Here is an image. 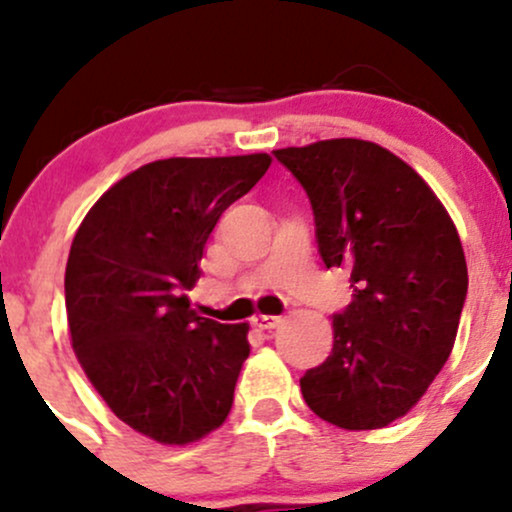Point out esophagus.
Wrapping results in <instances>:
<instances>
[{
	"mask_svg": "<svg viewBox=\"0 0 512 512\" xmlns=\"http://www.w3.org/2000/svg\"><path fill=\"white\" fill-rule=\"evenodd\" d=\"M280 322H283V317H278V315H256L254 317V324L261 329H276Z\"/></svg>",
	"mask_w": 512,
	"mask_h": 512,
	"instance_id": "esophagus-1",
	"label": "esophagus"
}]
</instances>
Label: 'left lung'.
Listing matches in <instances>:
<instances>
[{"label":"left lung","mask_w":512,"mask_h":512,"mask_svg":"<svg viewBox=\"0 0 512 512\" xmlns=\"http://www.w3.org/2000/svg\"><path fill=\"white\" fill-rule=\"evenodd\" d=\"M273 156L310 197L324 266H349L354 288L334 315L332 354L300 378L302 398L342 430L386 427L452 354L469 288L454 222L408 163L371 141Z\"/></svg>","instance_id":"obj_1"}]
</instances>
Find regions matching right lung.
<instances>
[{"label": "right lung", "instance_id": "obj_1", "mask_svg": "<svg viewBox=\"0 0 512 512\" xmlns=\"http://www.w3.org/2000/svg\"><path fill=\"white\" fill-rule=\"evenodd\" d=\"M268 166V153L146 163L104 192L70 246L65 310L82 371L161 444L202 439L232 410L249 324L200 317L185 290L222 212Z\"/></svg>", "mask_w": 512, "mask_h": 512}]
</instances>
